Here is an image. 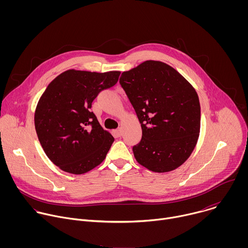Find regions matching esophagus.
<instances>
[{"instance_id": "34e87169", "label": "esophagus", "mask_w": 248, "mask_h": 248, "mask_svg": "<svg viewBox=\"0 0 248 248\" xmlns=\"http://www.w3.org/2000/svg\"><path fill=\"white\" fill-rule=\"evenodd\" d=\"M114 134H115L117 137H121V136H122V134H123V130H122V128H118V129H116V130L114 131Z\"/></svg>"}]
</instances>
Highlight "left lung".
I'll use <instances>...</instances> for the list:
<instances>
[{
	"instance_id": "8db88e82",
	"label": "left lung",
	"mask_w": 248,
	"mask_h": 248,
	"mask_svg": "<svg viewBox=\"0 0 248 248\" xmlns=\"http://www.w3.org/2000/svg\"><path fill=\"white\" fill-rule=\"evenodd\" d=\"M120 84L142 128L136 161L155 172L183 165L200 132V103L192 85L170 65L146 61L124 72Z\"/></svg>"
}]
</instances>
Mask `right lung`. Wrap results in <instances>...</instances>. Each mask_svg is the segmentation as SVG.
<instances>
[{
    "label": "right lung",
    "mask_w": 248,
    "mask_h": 248,
    "mask_svg": "<svg viewBox=\"0 0 248 248\" xmlns=\"http://www.w3.org/2000/svg\"><path fill=\"white\" fill-rule=\"evenodd\" d=\"M120 75L68 69L44 91L35 110V129L44 152L61 170L81 174L106 158L115 138L90 109L98 94L114 86Z\"/></svg>",
    "instance_id": "obj_1"
}]
</instances>
